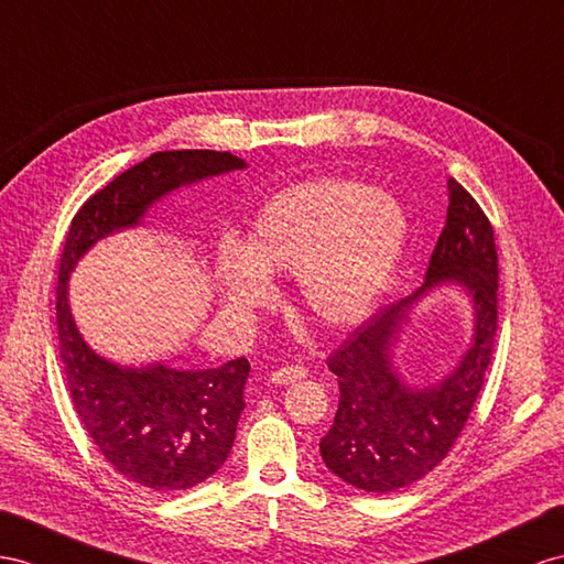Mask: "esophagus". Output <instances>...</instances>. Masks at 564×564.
<instances>
[{
    "label": "esophagus",
    "mask_w": 564,
    "mask_h": 564,
    "mask_svg": "<svg viewBox=\"0 0 564 564\" xmlns=\"http://www.w3.org/2000/svg\"><path fill=\"white\" fill-rule=\"evenodd\" d=\"M307 377V369L305 367H283V369H276L269 377V381L271 383H276V386H288V383H295V381H302Z\"/></svg>",
    "instance_id": "esophagus-1"
}]
</instances>
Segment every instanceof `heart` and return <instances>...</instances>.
<instances>
[{
  "instance_id": "obj_1",
  "label": "heart",
  "mask_w": 564,
  "mask_h": 564,
  "mask_svg": "<svg viewBox=\"0 0 564 564\" xmlns=\"http://www.w3.org/2000/svg\"><path fill=\"white\" fill-rule=\"evenodd\" d=\"M408 214L383 191L352 181H310L273 195L242 242L216 252L224 305L264 307L269 276L295 273L297 300L314 322L352 326L379 305L408 245Z\"/></svg>"
}]
</instances>
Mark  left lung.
<instances>
[{
	"mask_svg": "<svg viewBox=\"0 0 564 564\" xmlns=\"http://www.w3.org/2000/svg\"><path fill=\"white\" fill-rule=\"evenodd\" d=\"M455 286L473 314L470 340L443 378L416 384L397 365V348L421 302ZM498 254L486 214L447 178V216L414 295L383 307L326 359L338 381V412L319 443L338 479L367 494H391L420 481L465 429L494 352L498 324Z\"/></svg>",
	"mask_w": 564,
	"mask_h": 564,
	"instance_id": "1",
	"label": "left lung"
}]
</instances>
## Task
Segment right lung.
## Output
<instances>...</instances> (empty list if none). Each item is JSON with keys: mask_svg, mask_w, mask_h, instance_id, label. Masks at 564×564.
<instances>
[{"mask_svg": "<svg viewBox=\"0 0 564 564\" xmlns=\"http://www.w3.org/2000/svg\"><path fill=\"white\" fill-rule=\"evenodd\" d=\"M245 166V159L230 152H154L85 202L64 242L56 326L70 400L109 465L156 494L193 488L221 469L245 410L250 362L238 357L214 369L113 362L83 338L68 281L99 240L144 226L169 195Z\"/></svg>", "mask_w": 564, "mask_h": 564, "instance_id": "right-lung-1", "label": "right lung"}]
</instances>
